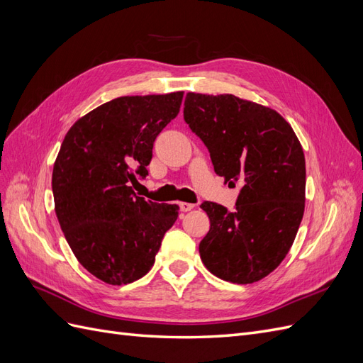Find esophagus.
Returning <instances> with one entry per match:
<instances>
[{
    "label": "esophagus",
    "instance_id": "34e87169",
    "mask_svg": "<svg viewBox=\"0 0 363 363\" xmlns=\"http://www.w3.org/2000/svg\"><path fill=\"white\" fill-rule=\"evenodd\" d=\"M194 207H195V204H192V203H186V201L180 203V211L182 212H189V211H192Z\"/></svg>",
    "mask_w": 363,
    "mask_h": 363
}]
</instances>
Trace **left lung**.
<instances>
[{"label":"left lung","instance_id":"obj_1","mask_svg":"<svg viewBox=\"0 0 363 363\" xmlns=\"http://www.w3.org/2000/svg\"><path fill=\"white\" fill-rule=\"evenodd\" d=\"M184 121L211 152L215 172L242 184L236 208H201L211 230L200 242L204 267L225 281L248 284L276 269L298 232L306 200V160L279 112L232 94L188 92Z\"/></svg>","mask_w":363,"mask_h":363}]
</instances>
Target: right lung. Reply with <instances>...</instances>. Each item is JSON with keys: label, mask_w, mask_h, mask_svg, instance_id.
Wrapping results in <instances>:
<instances>
[{"label": "right lung", "mask_w": 363, "mask_h": 363, "mask_svg": "<svg viewBox=\"0 0 363 363\" xmlns=\"http://www.w3.org/2000/svg\"><path fill=\"white\" fill-rule=\"evenodd\" d=\"M182 100V91L115 98L75 121L62 142L54 211L77 260L107 284L144 277L179 216L177 204L145 201L133 184L148 175L152 144Z\"/></svg>", "instance_id": "1"}]
</instances>
